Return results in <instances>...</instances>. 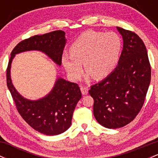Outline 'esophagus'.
<instances>
[{
  "label": "esophagus",
  "instance_id": "1",
  "mask_svg": "<svg viewBox=\"0 0 158 158\" xmlns=\"http://www.w3.org/2000/svg\"><path fill=\"white\" fill-rule=\"evenodd\" d=\"M80 89H81V94H82L83 95H86V94H88V88H87V87H81Z\"/></svg>",
  "mask_w": 158,
  "mask_h": 158
}]
</instances>
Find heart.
I'll list each match as a JSON object with an SVG mask.
<instances>
[{
    "label": "heart",
    "instance_id": "b5f03b06",
    "mask_svg": "<svg viewBox=\"0 0 158 158\" xmlns=\"http://www.w3.org/2000/svg\"><path fill=\"white\" fill-rule=\"evenodd\" d=\"M122 49V39L116 32L87 31L70 45V54H63L61 62L73 81L83 75L82 63L88 70V78L94 76L102 79L117 68Z\"/></svg>",
    "mask_w": 158,
    "mask_h": 158
}]
</instances>
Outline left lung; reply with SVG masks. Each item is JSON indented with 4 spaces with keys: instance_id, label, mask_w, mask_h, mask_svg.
I'll list each match as a JSON object with an SVG mask.
<instances>
[{
    "instance_id": "left-lung-1",
    "label": "left lung",
    "mask_w": 158,
    "mask_h": 158,
    "mask_svg": "<svg viewBox=\"0 0 158 158\" xmlns=\"http://www.w3.org/2000/svg\"><path fill=\"white\" fill-rule=\"evenodd\" d=\"M117 29L123 39L118 65L89 90L97 121L113 129L126 126L135 118L143 106L151 81V66L142 39L134 32Z\"/></svg>"
}]
</instances>
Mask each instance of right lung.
Masks as SVG:
<instances>
[{
  "label": "right lung",
  "instance_id": "obj_1",
  "mask_svg": "<svg viewBox=\"0 0 158 158\" xmlns=\"http://www.w3.org/2000/svg\"><path fill=\"white\" fill-rule=\"evenodd\" d=\"M65 44V32L62 30L34 35L23 40L12 50L6 69L7 87L18 111L32 128L46 135H60L70 128L74 109L81 98L80 88L77 83L59 77L48 95L38 100H30L23 97L12 85L11 64L16 54L39 50L44 52L60 66Z\"/></svg>",
  "mask_w": 158,
  "mask_h": 158
}]
</instances>
